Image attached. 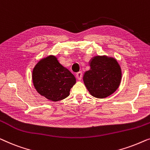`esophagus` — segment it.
I'll return each mask as SVG.
<instances>
[{
  "label": "esophagus",
  "instance_id": "esophagus-1",
  "mask_svg": "<svg viewBox=\"0 0 150 150\" xmlns=\"http://www.w3.org/2000/svg\"><path fill=\"white\" fill-rule=\"evenodd\" d=\"M76 78H77L78 80H79V81H80V80H81V78H82V72L80 71V72L77 73V74H76Z\"/></svg>",
  "mask_w": 150,
  "mask_h": 150
}]
</instances>
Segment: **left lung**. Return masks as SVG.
<instances>
[{
  "mask_svg": "<svg viewBox=\"0 0 150 150\" xmlns=\"http://www.w3.org/2000/svg\"><path fill=\"white\" fill-rule=\"evenodd\" d=\"M90 69L83 75L86 88L92 96L105 98L119 88L122 69L117 60L107 56H94L90 62Z\"/></svg>",
  "mask_w": 150,
  "mask_h": 150,
  "instance_id": "left-lung-1",
  "label": "left lung"
}]
</instances>
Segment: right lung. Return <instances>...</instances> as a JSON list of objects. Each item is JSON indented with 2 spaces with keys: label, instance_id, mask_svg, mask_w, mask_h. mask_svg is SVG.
Returning a JSON list of instances; mask_svg holds the SVG:
<instances>
[{
  "label": "right lung",
  "instance_id": "obj_1",
  "mask_svg": "<svg viewBox=\"0 0 150 150\" xmlns=\"http://www.w3.org/2000/svg\"><path fill=\"white\" fill-rule=\"evenodd\" d=\"M32 79L35 90L48 100H63L70 94L76 83L75 76L58 62L54 55L40 60L33 70Z\"/></svg>",
  "mask_w": 150,
  "mask_h": 150
}]
</instances>
